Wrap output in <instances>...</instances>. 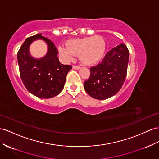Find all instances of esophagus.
I'll use <instances>...</instances> for the list:
<instances>
[{"instance_id": "obj_1", "label": "esophagus", "mask_w": 159, "mask_h": 159, "mask_svg": "<svg viewBox=\"0 0 159 159\" xmlns=\"http://www.w3.org/2000/svg\"><path fill=\"white\" fill-rule=\"evenodd\" d=\"M73 69L78 70L80 69V66H73Z\"/></svg>"}]
</instances>
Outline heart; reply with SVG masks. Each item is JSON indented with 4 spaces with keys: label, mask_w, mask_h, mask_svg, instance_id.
<instances>
[{
    "label": "heart",
    "mask_w": 159,
    "mask_h": 159,
    "mask_svg": "<svg viewBox=\"0 0 159 159\" xmlns=\"http://www.w3.org/2000/svg\"><path fill=\"white\" fill-rule=\"evenodd\" d=\"M66 46H61L59 54L64 61L69 62L79 55L80 61L85 65H92L102 57L106 50V43L100 36L87 37L71 39Z\"/></svg>",
    "instance_id": "1"
}]
</instances>
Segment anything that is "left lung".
<instances>
[{
	"instance_id": "left-lung-1",
	"label": "left lung",
	"mask_w": 159,
	"mask_h": 159,
	"mask_svg": "<svg viewBox=\"0 0 159 159\" xmlns=\"http://www.w3.org/2000/svg\"><path fill=\"white\" fill-rule=\"evenodd\" d=\"M129 51L120 44L107 53L98 66L90 68V77L84 84L89 95L97 100H106L117 93L125 81Z\"/></svg>"
}]
</instances>
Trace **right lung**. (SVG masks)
Returning a JSON list of instances; mask_svg holds the SVG:
<instances>
[{"instance_id": "right-lung-1", "label": "right lung", "mask_w": 159, "mask_h": 159, "mask_svg": "<svg viewBox=\"0 0 159 159\" xmlns=\"http://www.w3.org/2000/svg\"><path fill=\"white\" fill-rule=\"evenodd\" d=\"M39 39L46 42L48 51L43 57L35 58L30 53V46ZM57 54L53 43L41 33L27 38L20 47L17 54L20 78L33 95L48 99L57 96L63 90L67 74L72 66L60 63Z\"/></svg>"}]
</instances>
